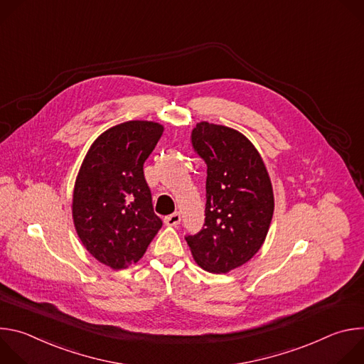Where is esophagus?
Listing matches in <instances>:
<instances>
[{"mask_svg": "<svg viewBox=\"0 0 364 364\" xmlns=\"http://www.w3.org/2000/svg\"><path fill=\"white\" fill-rule=\"evenodd\" d=\"M180 220H181V215H180L178 212H176V213H173V215L164 218V223H166L167 226H177V225L180 223Z\"/></svg>", "mask_w": 364, "mask_h": 364, "instance_id": "esophagus-1", "label": "esophagus"}]
</instances>
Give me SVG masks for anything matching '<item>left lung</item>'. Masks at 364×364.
I'll return each instance as SVG.
<instances>
[{
    "label": "left lung",
    "mask_w": 364,
    "mask_h": 364,
    "mask_svg": "<svg viewBox=\"0 0 364 364\" xmlns=\"http://www.w3.org/2000/svg\"><path fill=\"white\" fill-rule=\"evenodd\" d=\"M191 145L207 166L205 218L186 240L204 271L226 274L261 249L274 215L272 184L256 148L232 128L200 122Z\"/></svg>",
    "instance_id": "1"
}]
</instances>
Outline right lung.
Returning <instances> with one entry per match:
<instances>
[{
    "instance_id": "add662e5",
    "label": "right lung",
    "mask_w": 364,
    "mask_h": 364,
    "mask_svg": "<svg viewBox=\"0 0 364 364\" xmlns=\"http://www.w3.org/2000/svg\"><path fill=\"white\" fill-rule=\"evenodd\" d=\"M163 131L148 121L112 127L92 144L77 174L76 232L89 253L112 269L138 262L163 226L144 177V163Z\"/></svg>"
}]
</instances>
